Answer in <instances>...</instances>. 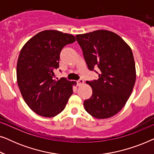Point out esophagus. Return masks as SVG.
Segmentation results:
<instances>
[{
	"mask_svg": "<svg viewBox=\"0 0 154 154\" xmlns=\"http://www.w3.org/2000/svg\"><path fill=\"white\" fill-rule=\"evenodd\" d=\"M76 83H77V85L78 86H80V85H81L82 84L84 83V81H83V79H79V80H78V81H76Z\"/></svg>",
	"mask_w": 154,
	"mask_h": 154,
	"instance_id": "obj_1",
	"label": "esophagus"
}]
</instances>
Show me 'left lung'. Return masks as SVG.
Listing matches in <instances>:
<instances>
[{
	"label": "left lung",
	"mask_w": 154,
	"mask_h": 154,
	"mask_svg": "<svg viewBox=\"0 0 154 154\" xmlns=\"http://www.w3.org/2000/svg\"><path fill=\"white\" fill-rule=\"evenodd\" d=\"M75 37L88 69L99 75L97 80L86 81L92 88V94L84 101L85 109L99 119L113 116L123 109L135 83L131 48L119 35L106 30Z\"/></svg>",
	"instance_id": "1"
}]
</instances>
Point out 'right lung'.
Listing matches in <instances>:
<instances>
[{
	"label": "right lung",
	"mask_w": 154,
	"mask_h": 154,
	"mask_svg": "<svg viewBox=\"0 0 154 154\" xmlns=\"http://www.w3.org/2000/svg\"><path fill=\"white\" fill-rule=\"evenodd\" d=\"M75 41L71 34L45 30L31 38L21 50L17 64L18 86L25 102L37 114L55 116L73 94L75 82L66 78L56 81L54 71L60 66L61 50Z\"/></svg>",
	"instance_id": "1"
}]
</instances>
